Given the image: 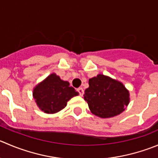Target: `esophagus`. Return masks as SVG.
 Here are the masks:
<instances>
[{
	"instance_id": "obj_1",
	"label": "esophagus",
	"mask_w": 158,
	"mask_h": 158,
	"mask_svg": "<svg viewBox=\"0 0 158 158\" xmlns=\"http://www.w3.org/2000/svg\"><path fill=\"white\" fill-rule=\"evenodd\" d=\"M77 91H78V93H79V94L80 95V96H82V95H83L84 90H83V89H82V88L79 87V88L77 89Z\"/></svg>"
}]
</instances>
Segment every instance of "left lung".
<instances>
[{
  "instance_id": "left-lung-1",
  "label": "left lung",
  "mask_w": 158,
  "mask_h": 158,
  "mask_svg": "<svg viewBox=\"0 0 158 158\" xmlns=\"http://www.w3.org/2000/svg\"><path fill=\"white\" fill-rule=\"evenodd\" d=\"M89 85L83 95L84 99L88 103L90 111L99 117L117 116L129 104V91L119 81L99 74L89 79Z\"/></svg>"
}]
</instances>
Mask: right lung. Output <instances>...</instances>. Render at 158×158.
<instances>
[{
	"instance_id": "obj_1",
	"label": "right lung",
	"mask_w": 158,
	"mask_h": 158,
	"mask_svg": "<svg viewBox=\"0 0 158 158\" xmlns=\"http://www.w3.org/2000/svg\"><path fill=\"white\" fill-rule=\"evenodd\" d=\"M79 93L69 82L63 81L56 73L48 76L35 87L33 96L37 106L46 113H56L65 108L67 102Z\"/></svg>"
}]
</instances>
